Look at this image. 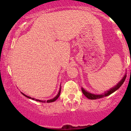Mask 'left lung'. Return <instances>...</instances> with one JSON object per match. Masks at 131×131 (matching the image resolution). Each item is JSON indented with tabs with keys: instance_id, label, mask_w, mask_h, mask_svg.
Here are the masks:
<instances>
[{
	"instance_id": "1",
	"label": "left lung",
	"mask_w": 131,
	"mask_h": 131,
	"mask_svg": "<svg viewBox=\"0 0 131 131\" xmlns=\"http://www.w3.org/2000/svg\"><path fill=\"white\" fill-rule=\"evenodd\" d=\"M126 75L125 74V76L123 77V78L121 80V81L116 86H114V88H113L110 89V90L107 91V92H105L104 94H103L101 95H95L93 94H91V93L86 91L83 88H82V92H83L84 95H85L86 97L88 98V99H90V100H96V99H99V98H103V97H104V96H107L109 95L112 94V93H113L114 92H115L116 90H117V89H119L122 85L123 82H125V79H126Z\"/></svg>"
}]
</instances>
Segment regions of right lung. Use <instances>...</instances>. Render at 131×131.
<instances>
[{
    "mask_svg": "<svg viewBox=\"0 0 131 131\" xmlns=\"http://www.w3.org/2000/svg\"><path fill=\"white\" fill-rule=\"evenodd\" d=\"M60 92H61V88H60V91H59V92H58V94H57V95L55 96V98H53V99H51V100H48V101H42V100H36V99H35V98H31V97H30V96H27V95H25L24 94H23V92H21V94H22L23 95H24L25 96H26V97H27V98H30V99H31V100H35V101H39V102H41V103H52V102H53V101H56V100L58 99V98L59 97V96H60Z\"/></svg>",
    "mask_w": 131,
    "mask_h": 131,
    "instance_id": "add662e5",
    "label": "right lung"
}]
</instances>
